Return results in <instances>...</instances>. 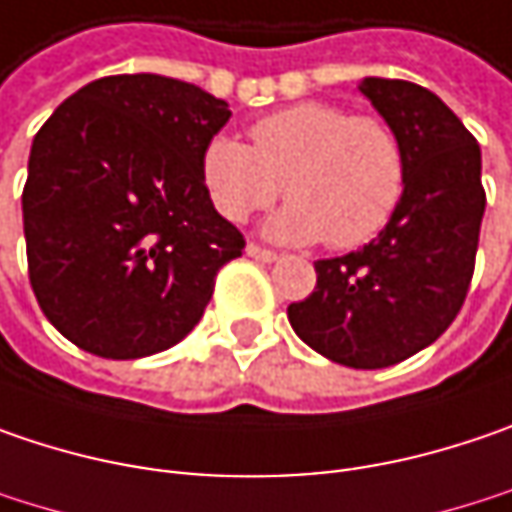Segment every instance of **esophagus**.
<instances>
[{
    "label": "esophagus",
    "instance_id": "1",
    "mask_svg": "<svg viewBox=\"0 0 512 512\" xmlns=\"http://www.w3.org/2000/svg\"><path fill=\"white\" fill-rule=\"evenodd\" d=\"M246 255L255 257V260H260V263H275V260H278V252L263 249V246H257V243H249V246H246Z\"/></svg>",
    "mask_w": 512,
    "mask_h": 512
}]
</instances>
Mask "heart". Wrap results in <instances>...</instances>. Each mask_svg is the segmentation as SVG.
Returning a JSON list of instances; mask_svg holds the SVG:
<instances>
[{
  "mask_svg": "<svg viewBox=\"0 0 512 512\" xmlns=\"http://www.w3.org/2000/svg\"><path fill=\"white\" fill-rule=\"evenodd\" d=\"M202 182L231 223L269 208L284 191L289 202L266 226L272 237L356 249L394 217L406 191V150L376 115L301 101L255 121L252 147L211 138L202 150Z\"/></svg>",
  "mask_w": 512,
  "mask_h": 512,
  "instance_id": "b5f03b06",
  "label": "heart"
}]
</instances>
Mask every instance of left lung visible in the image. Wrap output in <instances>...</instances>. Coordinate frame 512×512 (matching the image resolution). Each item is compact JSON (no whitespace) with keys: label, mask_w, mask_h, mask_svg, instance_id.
Masks as SVG:
<instances>
[{"label":"left lung","mask_w":512,"mask_h":512,"mask_svg":"<svg viewBox=\"0 0 512 512\" xmlns=\"http://www.w3.org/2000/svg\"><path fill=\"white\" fill-rule=\"evenodd\" d=\"M359 92L403 141L406 191L368 246L318 260L316 289L286 316L330 362L374 371L429 347L461 313L487 194L478 141L435 92L385 77Z\"/></svg>","instance_id":"1"}]
</instances>
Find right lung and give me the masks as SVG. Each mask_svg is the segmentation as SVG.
Returning <instances> with one entry per match:
<instances>
[{
    "instance_id": "add662e5",
    "label": "right lung",
    "mask_w": 512,
    "mask_h": 512,
    "mask_svg": "<svg viewBox=\"0 0 512 512\" xmlns=\"http://www.w3.org/2000/svg\"><path fill=\"white\" fill-rule=\"evenodd\" d=\"M228 118L194 83L112 75L40 127L22 191L28 278L72 345L141 359L194 330L246 246L202 182V150Z\"/></svg>"
}]
</instances>
